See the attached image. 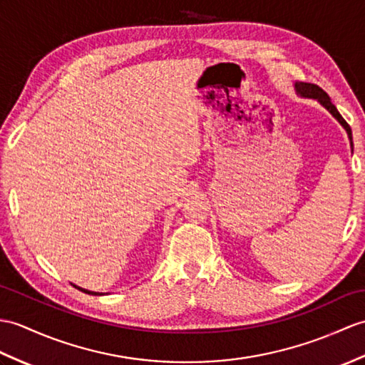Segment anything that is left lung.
Here are the masks:
<instances>
[{
    "instance_id": "obj_1",
    "label": "left lung",
    "mask_w": 365,
    "mask_h": 365,
    "mask_svg": "<svg viewBox=\"0 0 365 365\" xmlns=\"http://www.w3.org/2000/svg\"><path fill=\"white\" fill-rule=\"evenodd\" d=\"M295 88H297V91L300 93L302 96H304V98H314L327 110H329V112H331V115L336 118V120L345 127V130H346V133H349V138L351 141V127L349 125V123L344 120L342 115L337 112L336 106L331 103V99H329V96L327 95V91L322 90L319 86H314V83H307V82L295 83ZM351 146H353V143H351Z\"/></svg>"
}]
</instances>
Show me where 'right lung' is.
Instances as JSON below:
<instances>
[{"label": "right lung", "instance_id": "obj_1", "mask_svg": "<svg viewBox=\"0 0 365 365\" xmlns=\"http://www.w3.org/2000/svg\"><path fill=\"white\" fill-rule=\"evenodd\" d=\"M78 287V286H76ZM79 291H82V292H86V294H91V295H98V292H90V291H87V289H82V287H78Z\"/></svg>", "mask_w": 365, "mask_h": 365}]
</instances>
